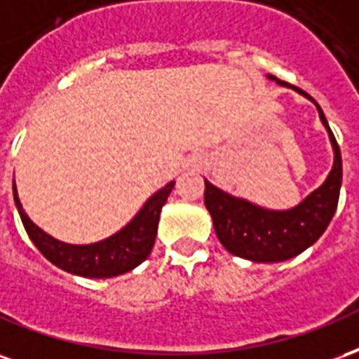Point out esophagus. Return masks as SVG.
I'll return each instance as SVG.
<instances>
[{
    "label": "esophagus",
    "instance_id": "obj_1",
    "mask_svg": "<svg viewBox=\"0 0 359 359\" xmlns=\"http://www.w3.org/2000/svg\"><path fill=\"white\" fill-rule=\"evenodd\" d=\"M191 166H193V168H201V166H203V156H193V158H191Z\"/></svg>",
    "mask_w": 359,
    "mask_h": 359
}]
</instances>
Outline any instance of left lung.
<instances>
[{
	"label": "left lung",
	"mask_w": 359,
	"mask_h": 359,
	"mask_svg": "<svg viewBox=\"0 0 359 359\" xmlns=\"http://www.w3.org/2000/svg\"><path fill=\"white\" fill-rule=\"evenodd\" d=\"M268 78L276 80L279 86H289L273 76ZM297 91L313 101L306 91L298 88ZM316 107L319 118L329 132L334 162L323 185L312 191L298 206L289 210H268L245 198L224 193L205 180V205L210 212L216 235L224 248L233 256H241L252 262H285L312 247L333 219L342 183L341 149L327 124L321 107L318 103Z\"/></svg>",
	"instance_id": "left-lung-1"
}]
</instances>
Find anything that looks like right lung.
<instances>
[{
	"instance_id": "1",
	"label": "right lung",
	"mask_w": 359,
	"mask_h": 359,
	"mask_svg": "<svg viewBox=\"0 0 359 359\" xmlns=\"http://www.w3.org/2000/svg\"><path fill=\"white\" fill-rule=\"evenodd\" d=\"M174 183L176 182L166 183L162 189L156 191L135 214V218L122 227L118 233L91 245H69L53 239L26 216L15 185H13V195L26 233L49 262L74 276L103 279V277L122 276L126 271H132L135 266H140L143 260H147V256L153 250L162 206L168 201Z\"/></svg>"
}]
</instances>
